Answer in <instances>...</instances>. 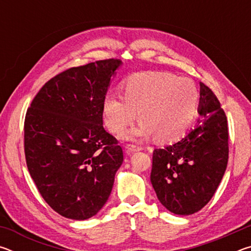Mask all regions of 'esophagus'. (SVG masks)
<instances>
[{
    "label": "esophagus",
    "instance_id": "esophagus-1",
    "mask_svg": "<svg viewBox=\"0 0 251 251\" xmlns=\"http://www.w3.org/2000/svg\"><path fill=\"white\" fill-rule=\"evenodd\" d=\"M125 150H126V151H129V152H135V151H142L143 148H142V147H139V146L133 145V144H128V145H126Z\"/></svg>",
    "mask_w": 251,
    "mask_h": 251
}]
</instances>
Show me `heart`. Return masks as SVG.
<instances>
[{
  "instance_id": "1",
  "label": "heart",
  "mask_w": 251,
  "mask_h": 251,
  "mask_svg": "<svg viewBox=\"0 0 251 251\" xmlns=\"http://www.w3.org/2000/svg\"><path fill=\"white\" fill-rule=\"evenodd\" d=\"M124 97L109 95L103 101L105 124L122 133L138 117L142 123L125 135L127 139L176 141L192 124L198 106V91L188 78L166 72L133 76L123 86Z\"/></svg>"
}]
</instances>
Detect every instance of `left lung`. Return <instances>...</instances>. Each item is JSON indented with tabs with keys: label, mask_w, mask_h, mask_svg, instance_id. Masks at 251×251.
Segmentation results:
<instances>
[{
	"label": "left lung",
	"mask_w": 251,
	"mask_h": 251,
	"mask_svg": "<svg viewBox=\"0 0 251 251\" xmlns=\"http://www.w3.org/2000/svg\"><path fill=\"white\" fill-rule=\"evenodd\" d=\"M195 128L180 141L152 152L151 181L157 198L176 215H192L207 205L228 163L225 112L209 87L201 83Z\"/></svg>",
	"instance_id": "8db88e82"
}]
</instances>
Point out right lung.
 I'll return each instance as SVG.
<instances>
[{"label": "right lung", "instance_id": "right-lung-1", "mask_svg": "<svg viewBox=\"0 0 251 251\" xmlns=\"http://www.w3.org/2000/svg\"><path fill=\"white\" fill-rule=\"evenodd\" d=\"M123 65L104 59L50 79L27 109L24 150L42 197L63 217L85 220L107 201L124 156L103 127V101Z\"/></svg>", "mask_w": 251, "mask_h": 251}]
</instances>
